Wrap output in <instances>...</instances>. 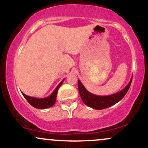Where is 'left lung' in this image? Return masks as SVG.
I'll return each instance as SVG.
<instances>
[{"label": "left lung", "instance_id": "1", "mask_svg": "<svg viewBox=\"0 0 148 148\" xmlns=\"http://www.w3.org/2000/svg\"><path fill=\"white\" fill-rule=\"evenodd\" d=\"M132 78L127 86L121 91L108 96H98L88 92L81 81H78V88L81 99L88 106L96 110H101L113 106L115 103L120 101L127 94L131 84Z\"/></svg>", "mask_w": 148, "mask_h": 148}]
</instances>
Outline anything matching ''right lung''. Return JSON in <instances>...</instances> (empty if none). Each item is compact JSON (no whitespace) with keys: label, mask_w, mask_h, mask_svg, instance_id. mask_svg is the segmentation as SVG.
Here are the masks:
<instances>
[{"label":"right lung","mask_w":148,"mask_h":148,"mask_svg":"<svg viewBox=\"0 0 148 148\" xmlns=\"http://www.w3.org/2000/svg\"><path fill=\"white\" fill-rule=\"evenodd\" d=\"M64 79L62 80V81L58 84V86H57L56 88L54 90V91L51 94V95L45 98H36V97H30L25 95L24 93H23L21 92L22 95L23 97L25 98V99L28 101V103H30L31 106L36 108H40V109H45V108H50V107L53 106L54 105V103L56 102V97H57V93L58 90L60 88V87L63 83Z\"/></svg>","instance_id":"obj_1"}]
</instances>
